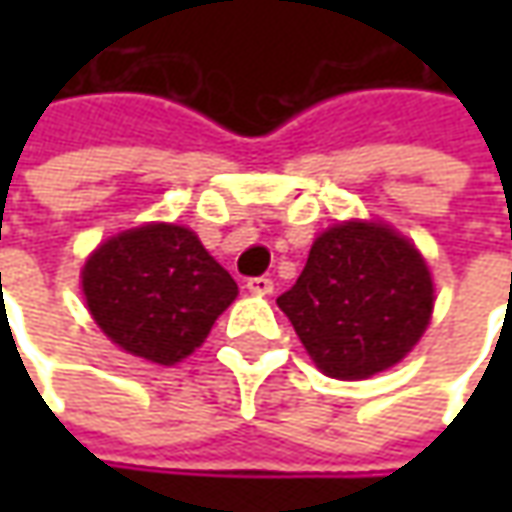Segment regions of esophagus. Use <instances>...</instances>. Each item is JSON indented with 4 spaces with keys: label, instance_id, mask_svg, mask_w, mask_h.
I'll return each instance as SVG.
<instances>
[{
    "label": "esophagus",
    "instance_id": "1",
    "mask_svg": "<svg viewBox=\"0 0 512 512\" xmlns=\"http://www.w3.org/2000/svg\"><path fill=\"white\" fill-rule=\"evenodd\" d=\"M247 290H250V293H259V296H270V293H273V279H267V276H253V279H247Z\"/></svg>",
    "mask_w": 512,
    "mask_h": 512
}]
</instances>
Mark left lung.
Here are the masks:
<instances>
[{
  "mask_svg": "<svg viewBox=\"0 0 512 512\" xmlns=\"http://www.w3.org/2000/svg\"><path fill=\"white\" fill-rule=\"evenodd\" d=\"M330 379L399 364L433 313V279L410 239L379 222H342L313 242L296 285L276 299Z\"/></svg>",
  "mask_w": 512,
  "mask_h": 512,
  "instance_id": "left-lung-1",
  "label": "left lung"
}]
</instances>
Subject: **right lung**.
<instances>
[{"label":"right lung","mask_w":512,"mask_h":512,"mask_svg":"<svg viewBox=\"0 0 512 512\" xmlns=\"http://www.w3.org/2000/svg\"><path fill=\"white\" fill-rule=\"evenodd\" d=\"M82 290L110 342L156 364L187 359L239 293L199 236L168 222L102 242L82 267Z\"/></svg>","instance_id":"obj_1"}]
</instances>
